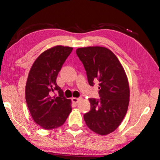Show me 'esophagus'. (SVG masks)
Wrapping results in <instances>:
<instances>
[{
	"label": "esophagus",
	"mask_w": 160,
	"mask_h": 160,
	"mask_svg": "<svg viewBox=\"0 0 160 160\" xmlns=\"http://www.w3.org/2000/svg\"><path fill=\"white\" fill-rule=\"evenodd\" d=\"M81 100H82V98H72V101H73V103H75V104H77V103L78 102H80Z\"/></svg>",
	"instance_id": "34e87169"
}]
</instances>
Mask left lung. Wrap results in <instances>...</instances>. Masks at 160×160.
I'll list each match as a JSON object with an SVG mask.
<instances>
[{
  "label": "left lung",
  "instance_id": "obj_1",
  "mask_svg": "<svg viewBox=\"0 0 160 160\" xmlns=\"http://www.w3.org/2000/svg\"><path fill=\"white\" fill-rule=\"evenodd\" d=\"M76 54L87 71L88 82L99 83L101 99L89 98L91 110L84 119L91 130L100 135L110 134L120 126L130 101L127 75L117 56L102 46L79 48Z\"/></svg>",
  "mask_w": 160,
  "mask_h": 160
}]
</instances>
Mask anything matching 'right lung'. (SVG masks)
Here are the masks:
<instances>
[{
  "instance_id": "obj_1",
  "label": "right lung",
  "mask_w": 160,
  "mask_h": 160,
  "mask_svg": "<svg viewBox=\"0 0 160 160\" xmlns=\"http://www.w3.org/2000/svg\"><path fill=\"white\" fill-rule=\"evenodd\" d=\"M73 48L55 46L43 52L31 67L28 74L26 101L33 121L45 130L62 126L72 110L71 99L63 96L57 82L58 74ZM56 90L58 97L52 96Z\"/></svg>"
}]
</instances>
